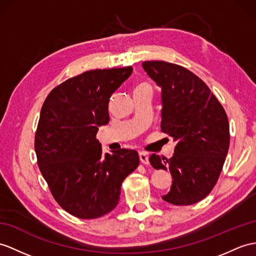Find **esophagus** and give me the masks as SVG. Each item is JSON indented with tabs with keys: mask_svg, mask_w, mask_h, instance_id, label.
<instances>
[{
	"mask_svg": "<svg viewBox=\"0 0 256 256\" xmlns=\"http://www.w3.org/2000/svg\"><path fill=\"white\" fill-rule=\"evenodd\" d=\"M139 158H140L141 163H143L144 165H148V153H146V152H140V153H139Z\"/></svg>",
	"mask_w": 256,
	"mask_h": 256,
	"instance_id": "esophagus-1",
	"label": "esophagus"
}]
</instances>
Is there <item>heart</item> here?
<instances>
[{
  "mask_svg": "<svg viewBox=\"0 0 256 256\" xmlns=\"http://www.w3.org/2000/svg\"><path fill=\"white\" fill-rule=\"evenodd\" d=\"M138 88H146V89H150V86H148V84H140Z\"/></svg>",
  "mask_w": 256,
  "mask_h": 256,
  "instance_id": "obj_1",
  "label": "heart"
}]
</instances>
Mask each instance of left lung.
<instances>
[{
    "label": "left lung",
    "mask_w": 256,
    "mask_h": 256,
    "mask_svg": "<svg viewBox=\"0 0 256 256\" xmlns=\"http://www.w3.org/2000/svg\"><path fill=\"white\" fill-rule=\"evenodd\" d=\"M143 70L162 88V132L176 142L170 160L152 154L155 170H170L172 184L162 196L174 205H191L213 190L229 148L225 110L210 88L186 68L148 60Z\"/></svg>",
    "instance_id": "left-lung-1"
}]
</instances>
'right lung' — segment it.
<instances>
[{"instance_id":"right-lung-1","label":"right lung","mask_w":256,"mask_h":256,"mask_svg":"<svg viewBox=\"0 0 256 256\" xmlns=\"http://www.w3.org/2000/svg\"><path fill=\"white\" fill-rule=\"evenodd\" d=\"M132 72V66L84 72L54 88L42 105L34 136L40 172L55 201L78 218L113 210L122 182L139 165L134 150L103 154L96 139L110 122L112 94Z\"/></svg>"}]
</instances>
